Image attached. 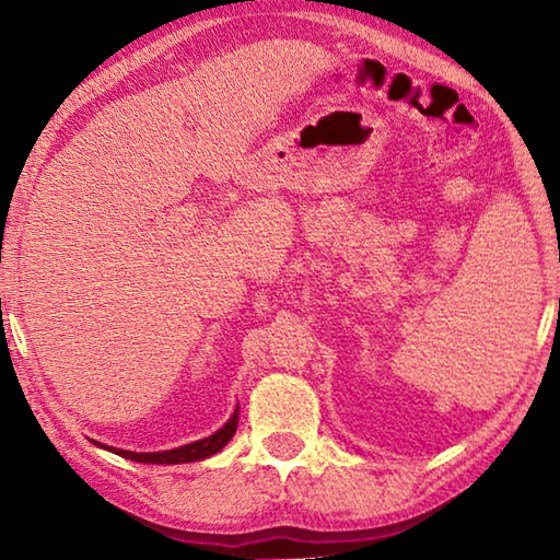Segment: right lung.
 Wrapping results in <instances>:
<instances>
[{"label":"right lung","mask_w":560,"mask_h":560,"mask_svg":"<svg viewBox=\"0 0 560 560\" xmlns=\"http://www.w3.org/2000/svg\"><path fill=\"white\" fill-rule=\"evenodd\" d=\"M237 428V409L231 413V419L225 421L217 433H211L205 440H195V443L189 445H180L175 450H163V452H132V450H120V447H110V445H103L96 443L98 447L115 452V455H120L125 459H132V462H144V464H185V462H199V459H207L211 455H217L225 447V443L233 438Z\"/></svg>","instance_id":"add662e5"}]
</instances>
